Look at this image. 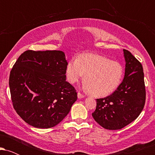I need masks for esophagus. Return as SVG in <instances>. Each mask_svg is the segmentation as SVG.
I'll use <instances>...</instances> for the list:
<instances>
[{
	"label": "esophagus",
	"mask_w": 155,
	"mask_h": 155,
	"mask_svg": "<svg viewBox=\"0 0 155 155\" xmlns=\"http://www.w3.org/2000/svg\"><path fill=\"white\" fill-rule=\"evenodd\" d=\"M84 97V95H83V94H81V92H78V98H79V99H81V98H83V97Z\"/></svg>",
	"instance_id": "1"
}]
</instances>
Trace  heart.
Segmentation results:
<instances>
[{
	"label": "heart",
	"instance_id": "heart-1",
	"mask_svg": "<svg viewBox=\"0 0 155 155\" xmlns=\"http://www.w3.org/2000/svg\"><path fill=\"white\" fill-rule=\"evenodd\" d=\"M84 77V88L96 96H106L114 92L123 79V67L106 57L83 53L77 59L69 60L65 76L69 83L75 84Z\"/></svg>",
	"mask_w": 155,
	"mask_h": 155
}]
</instances>
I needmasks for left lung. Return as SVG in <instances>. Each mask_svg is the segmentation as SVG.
Instances as JSON below:
<instances>
[{
    "instance_id": "left-lung-1",
    "label": "left lung",
    "mask_w": 155,
    "mask_h": 155,
    "mask_svg": "<svg viewBox=\"0 0 155 155\" xmlns=\"http://www.w3.org/2000/svg\"><path fill=\"white\" fill-rule=\"evenodd\" d=\"M125 72L122 82L111 95L97 99L92 117L101 127L120 130L139 116L145 105L143 66L128 50L123 49Z\"/></svg>"
}]
</instances>
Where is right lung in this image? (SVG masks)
Wrapping results in <instances>:
<instances>
[{
  "label": "right lung",
  "mask_w": 155,
  "mask_h": 155,
  "mask_svg": "<svg viewBox=\"0 0 155 155\" xmlns=\"http://www.w3.org/2000/svg\"><path fill=\"white\" fill-rule=\"evenodd\" d=\"M67 64L62 51L27 50L19 57L8 83L13 107L26 123L50 128L69 113L77 92L66 81Z\"/></svg>",
  "instance_id": "add662e5"
}]
</instances>
